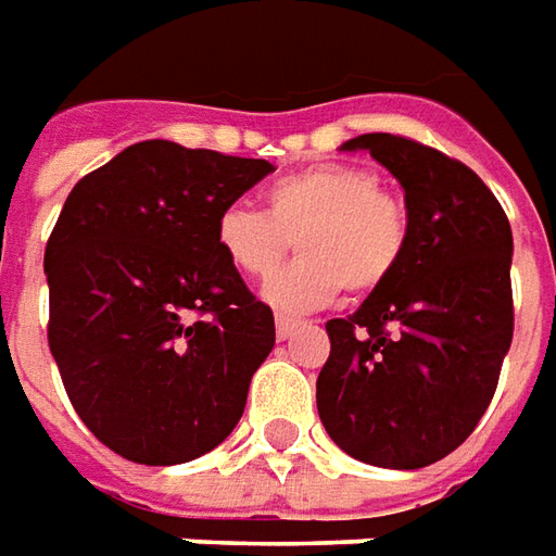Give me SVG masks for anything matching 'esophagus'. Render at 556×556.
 I'll use <instances>...</instances> for the list:
<instances>
[{"label":"esophagus","instance_id":"34e87169","mask_svg":"<svg viewBox=\"0 0 556 556\" xmlns=\"http://www.w3.org/2000/svg\"><path fill=\"white\" fill-rule=\"evenodd\" d=\"M302 327L300 317H290V315H278L275 317V336H278V342H285V339H290L296 329Z\"/></svg>","mask_w":556,"mask_h":556}]
</instances>
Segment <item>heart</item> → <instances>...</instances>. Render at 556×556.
<instances>
[{"mask_svg":"<svg viewBox=\"0 0 556 556\" xmlns=\"http://www.w3.org/2000/svg\"><path fill=\"white\" fill-rule=\"evenodd\" d=\"M290 239L300 260L275 271L263 296L281 312H305L336 300L342 287L369 296L388 285L408 254L412 217L372 168L354 163L293 172L266 190V212L227 202L214 217L217 251L248 278L269 275Z\"/></svg>","mask_w":556,"mask_h":556,"instance_id":"b5f03b06","label":"heart"}]
</instances>
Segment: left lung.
<instances>
[{"instance_id":"1","label":"left lung","mask_w":556,"mask_h":556,"mask_svg":"<svg viewBox=\"0 0 556 556\" xmlns=\"http://www.w3.org/2000/svg\"><path fill=\"white\" fill-rule=\"evenodd\" d=\"M405 190L408 254L354 315L327 324L317 415L354 460L420 469L460 447L488 412L511 348V227L490 187L420 141L366 132Z\"/></svg>"}]
</instances>
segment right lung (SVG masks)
<instances>
[{
	"instance_id": "obj_1",
	"label": "right lung",
	"mask_w": 556,
	"mask_h": 556,
	"mask_svg": "<svg viewBox=\"0 0 556 556\" xmlns=\"http://www.w3.org/2000/svg\"><path fill=\"white\" fill-rule=\"evenodd\" d=\"M266 160L151 139L84 175L45 248L48 344L78 417L144 466L236 430L275 317L214 244V217Z\"/></svg>"
}]
</instances>
